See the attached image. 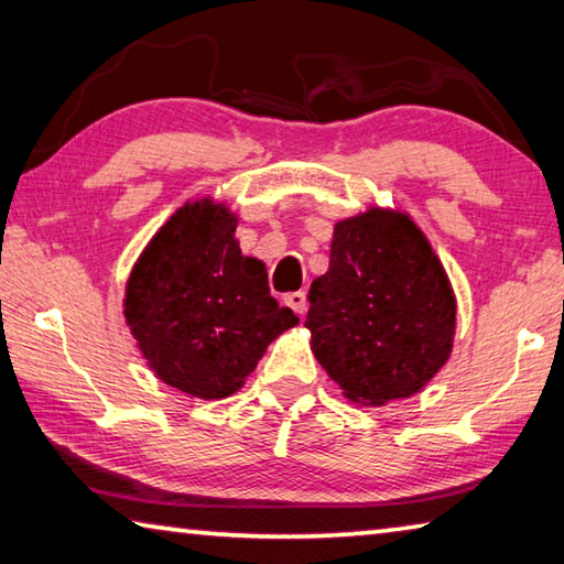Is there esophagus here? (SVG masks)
I'll use <instances>...</instances> for the list:
<instances>
[{"mask_svg": "<svg viewBox=\"0 0 564 564\" xmlns=\"http://www.w3.org/2000/svg\"><path fill=\"white\" fill-rule=\"evenodd\" d=\"M283 301H285V305H289V308H293L295 316H303L305 308H308V301H305L303 291H293V293L285 295Z\"/></svg>", "mask_w": 564, "mask_h": 564, "instance_id": "1", "label": "esophagus"}]
</instances>
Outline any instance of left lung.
<instances>
[{
	"mask_svg": "<svg viewBox=\"0 0 564 564\" xmlns=\"http://www.w3.org/2000/svg\"><path fill=\"white\" fill-rule=\"evenodd\" d=\"M308 301L313 356L352 403L415 395L451 358L453 285L403 212L370 206L338 221Z\"/></svg>",
	"mask_w": 564,
	"mask_h": 564,
	"instance_id": "8db88e82",
	"label": "left lung"
}]
</instances>
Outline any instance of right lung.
<instances>
[{"label": "right lung", "mask_w": 564, "mask_h": 564, "mask_svg": "<svg viewBox=\"0 0 564 564\" xmlns=\"http://www.w3.org/2000/svg\"><path fill=\"white\" fill-rule=\"evenodd\" d=\"M226 204L188 202L133 263L123 318L141 356L166 386L191 398H228L269 343L299 318L269 291L259 259L236 241Z\"/></svg>", "instance_id": "add662e5"}]
</instances>
